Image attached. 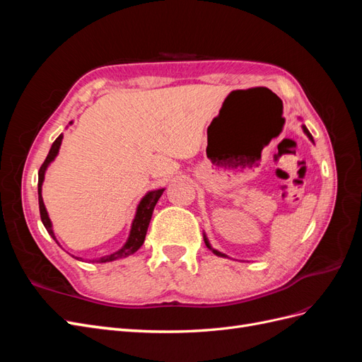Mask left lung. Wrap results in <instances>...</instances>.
Returning <instances> with one entry per match:
<instances>
[{"mask_svg":"<svg viewBox=\"0 0 362 362\" xmlns=\"http://www.w3.org/2000/svg\"><path fill=\"white\" fill-rule=\"evenodd\" d=\"M303 131H305V133H306V136H308V137H310V139L313 140V137H311V134H310V131H308V129H306L305 127H303ZM204 240H205V245H206V247H208V249H211V250L214 252V254H216V255H218V257H225L223 254H221V252H218V250H216V249H213V247L210 246V243H208V240H206V237H204Z\"/></svg>","mask_w":362,"mask_h":362,"instance_id":"1","label":"left lung"}]
</instances>
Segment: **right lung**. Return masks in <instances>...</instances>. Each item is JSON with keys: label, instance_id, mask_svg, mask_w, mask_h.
<instances>
[{"label": "right lung", "instance_id": "1", "mask_svg": "<svg viewBox=\"0 0 362 362\" xmlns=\"http://www.w3.org/2000/svg\"><path fill=\"white\" fill-rule=\"evenodd\" d=\"M62 139L63 136L60 134L56 141H54L48 156L45 158V161H43V164L39 169V182H37V193H39V210H40V218H42V223L43 226L47 228V231L49 233V235L56 240V237H54V233H52V225H51V221L48 217V213H47V208H45V204H43V199H42V182H43V178H45V170L49 166V163L56 158V156L59 154V149H60V145H62ZM164 189H160V190H154V192H149L148 194H145V198L140 201L139 206H137V211H136V217L133 221V226H131V233H129V237L127 240V243L120 247L119 250L113 252V254L110 255H105V257H101L100 259H96V262H108V261H115V259H119V258H125L131 254H134L136 250H139V247L144 245L145 242V237H146V231H148V226H149V222H151V217H152V211H154V206L157 204V201L160 199V196L163 194Z\"/></svg>", "mask_w": 362, "mask_h": 362}]
</instances>
